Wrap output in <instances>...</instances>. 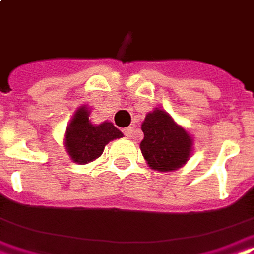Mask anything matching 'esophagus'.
<instances>
[{
	"label": "esophagus",
	"mask_w": 254,
	"mask_h": 254,
	"mask_svg": "<svg viewBox=\"0 0 254 254\" xmlns=\"http://www.w3.org/2000/svg\"><path fill=\"white\" fill-rule=\"evenodd\" d=\"M125 135L127 136V138H131L132 135H134V126H129V127H127V128H125Z\"/></svg>",
	"instance_id": "1"
}]
</instances>
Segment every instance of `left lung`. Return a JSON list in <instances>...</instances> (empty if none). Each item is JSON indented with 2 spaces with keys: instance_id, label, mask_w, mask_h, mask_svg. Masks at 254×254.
<instances>
[{
  "instance_id": "8db88e82",
  "label": "left lung",
  "mask_w": 254,
  "mask_h": 254,
  "mask_svg": "<svg viewBox=\"0 0 254 254\" xmlns=\"http://www.w3.org/2000/svg\"><path fill=\"white\" fill-rule=\"evenodd\" d=\"M140 151L150 169L170 173L188 163L192 154L191 135L162 108L148 112L142 123Z\"/></svg>"
}]
</instances>
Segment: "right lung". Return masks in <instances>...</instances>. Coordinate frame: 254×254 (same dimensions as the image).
I'll return each instance as SVG.
<instances>
[{
  "instance_id": "obj_1",
  "label": "right lung",
  "mask_w": 254,
  "mask_h": 254,
  "mask_svg": "<svg viewBox=\"0 0 254 254\" xmlns=\"http://www.w3.org/2000/svg\"><path fill=\"white\" fill-rule=\"evenodd\" d=\"M91 108L80 106L66 126L64 146L68 155L77 165H87L98 159L104 151L106 144L114 139L123 138V132L111 122L93 125L89 120Z\"/></svg>"
}]
</instances>
